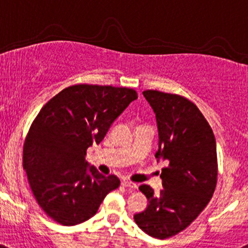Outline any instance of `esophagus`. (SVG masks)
Returning a JSON list of instances; mask_svg holds the SVG:
<instances>
[{
  "instance_id": "obj_1",
  "label": "esophagus",
  "mask_w": 248,
  "mask_h": 248,
  "mask_svg": "<svg viewBox=\"0 0 248 248\" xmlns=\"http://www.w3.org/2000/svg\"><path fill=\"white\" fill-rule=\"evenodd\" d=\"M122 185H124V186H126V188L132 189V190H134V189H137V186H138V185H137L136 183L128 182V180H124V182H122Z\"/></svg>"
}]
</instances>
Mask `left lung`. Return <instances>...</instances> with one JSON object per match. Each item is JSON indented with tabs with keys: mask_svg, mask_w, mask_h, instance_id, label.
I'll use <instances>...</instances> for the list:
<instances>
[{
	"mask_svg": "<svg viewBox=\"0 0 248 248\" xmlns=\"http://www.w3.org/2000/svg\"><path fill=\"white\" fill-rule=\"evenodd\" d=\"M156 117L162 168L158 195L149 185L139 190L148 199L134 220L143 232L167 239L184 230L207 206L217 184V146L212 128L194 103L177 94L144 91Z\"/></svg>",
	"mask_w": 248,
	"mask_h": 248,
	"instance_id": "1",
	"label": "left lung"
}]
</instances>
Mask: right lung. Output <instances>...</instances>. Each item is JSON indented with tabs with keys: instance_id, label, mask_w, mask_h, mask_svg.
Returning <instances> with one entry per match:
<instances>
[{
	"instance_id": "1",
	"label": "right lung",
	"mask_w": 248,
	"mask_h": 248,
	"mask_svg": "<svg viewBox=\"0 0 248 248\" xmlns=\"http://www.w3.org/2000/svg\"><path fill=\"white\" fill-rule=\"evenodd\" d=\"M137 98L129 88L75 85L38 112L24 143L23 166L36 201L55 222H86L120 186L116 175L107 177L86 161V151Z\"/></svg>"
}]
</instances>
